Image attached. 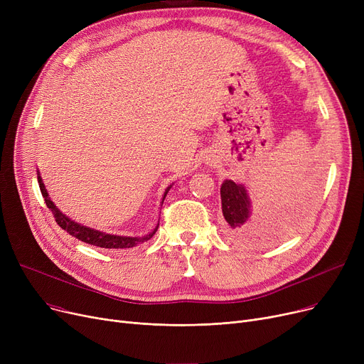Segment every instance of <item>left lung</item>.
<instances>
[{
    "instance_id": "obj_1",
    "label": "left lung",
    "mask_w": 364,
    "mask_h": 364,
    "mask_svg": "<svg viewBox=\"0 0 364 364\" xmlns=\"http://www.w3.org/2000/svg\"><path fill=\"white\" fill-rule=\"evenodd\" d=\"M221 208L225 220V233L239 243H262L269 240L276 228L261 227L251 218V200L243 184L225 180L221 184Z\"/></svg>"
}]
</instances>
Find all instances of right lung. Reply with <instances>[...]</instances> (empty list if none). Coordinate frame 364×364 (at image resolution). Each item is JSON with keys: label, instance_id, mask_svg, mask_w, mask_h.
Here are the masks:
<instances>
[{"label": "right lung", "instance_id": "add662e5", "mask_svg": "<svg viewBox=\"0 0 364 364\" xmlns=\"http://www.w3.org/2000/svg\"><path fill=\"white\" fill-rule=\"evenodd\" d=\"M38 184H40V188H41V193H43V198L46 200V205L48 206L50 211L53 213L54 218H55V223L59 224L63 230H66L70 236L76 237L81 242H85L88 245H94V246H99V247H105V250H127V247H134L137 246L139 243H143V242H147L149 239L153 237V235L156 233L158 227H159V223L156 224L155 230L150 232L149 235L146 236H141V237H132V236H118V235H109V233H105V232H100V230H94V228H90L87 225H82V224H78L75 223L73 220H70L69 217H66L65 214H62L59 211V208H57L53 200L48 198V193L46 190V186L43 183V178L40 176V172H38ZM171 186L165 190L164 193V198H162V203L165 200V196L166 193L169 192Z\"/></svg>", "mask_w": 364, "mask_h": 364}]
</instances>
